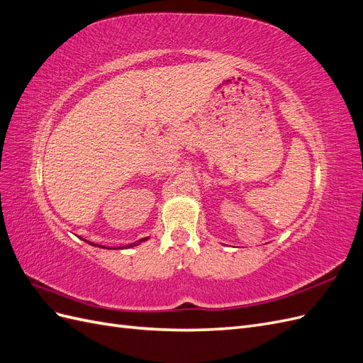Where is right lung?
Here are the masks:
<instances>
[{
    "mask_svg": "<svg viewBox=\"0 0 363 363\" xmlns=\"http://www.w3.org/2000/svg\"><path fill=\"white\" fill-rule=\"evenodd\" d=\"M148 238H144V239H140V240H138V242H135V244H128V245H125V247H118L116 250H119V248H131V247H136V245H139L140 242H144V240H147ZM91 244V242H89ZM91 245H95V244H91ZM95 247H101V245H95ZM101 248H107V250H111L108 247H101Z\"/></svg>",
    "mask_w": 363,
    "mask_h": 363,
    "instance_id": "obj_1",
    "label": "right lung"
}]
</instances>
